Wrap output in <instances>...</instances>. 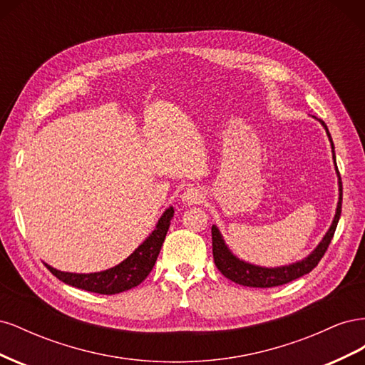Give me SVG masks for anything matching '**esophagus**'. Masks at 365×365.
<instances>
[{"instance_id": "1", "label": "esophagus", "mask_w": 365, "mask_h": 365, "mask_svg": "<svg viewBox=\"0 0 365 365\" xmlns=\"http://www.w3.org/2000/svg\"><path fill=\"white\" fill-rule=\"evenodd\" d=\"M204 193L201 189H197V187H189V189H185L184 193L181 195V200L184 204H201L204 201Z\"/></svg>"}]
</instances>
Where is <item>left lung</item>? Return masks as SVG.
<instances>
[{"label":"left lung","mask_w":365,"mask_h":365,"mask_svg":"<svg viewBox=\"0 0 365 365\" xmlns=\"http://www.w3.org/2000/svg\"><path fill=\"white\" fill-rule=\"evenodd\" d=\"M322 125L326 128V132L329 135L330 143H332V152H334V160H335V148H334V141L330 138V134L327 130V126L324 125L323 120ZM336 164V161H335ZM336 173L339 178V201H338V207H336V213L334 217V222L330 225L329 231L326 233L324 239L319 242V245L314 250V252L311 256L306 257L302 262H297L294 264H289V267H282V268H262V267H254V264H250L247 262H242L237 257H235L233 254L230 252V250L225 247L222 236L219 235V230L216 227H212V245H213V259L217 269L222 272V275H225L227 279H230L231 282L244 284V286H251V288H274V286H280V284H286L289 283L302 275L311 272L318 262L323 259L324 252L329 248L330 240H332L335 230L338 225V220L341 216V205H342V182H341V176H339V170L336 168Z\"/></svg>","instance_id":"obj_1"}]
</instances>
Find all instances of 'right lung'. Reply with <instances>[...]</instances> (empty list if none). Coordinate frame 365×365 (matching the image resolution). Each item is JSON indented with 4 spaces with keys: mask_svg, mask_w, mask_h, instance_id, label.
Here are the masks:
<instances>
[{
    "mask_svg": "<svg viewBox=\"0 0 365 365\" xmlns=\"http://www.w3.org/2000/svg\"><path fill=\"white\" fill-rule=\"evenodd\" d=\"M173 213L175 212L172 207L165 210L164 215L158 220L157 228L152 231V235L126 260H123L114 268L94 274H73L54 269L48 267L47 263L46 267L61 282L83 291L113 295L135 288L137 284H140L148 277L153 264H155L165 235H168Z\"/></svg>",
    "mask_w": 365,
    "mask_h": 365,
    "instance_id": "right-lung-1",
    "label": "right lung"
}]
</instances>
